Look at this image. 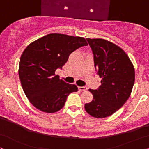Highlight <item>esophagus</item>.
Wrapping results in <instances>:
<instances>
[{"label":"esophagus","mask_w":149,"mask_h":149,"mask_svg":"<svg viewBox=\"0 0 149 149\" xmlns=\"http://www.w3.org/2000/svg\"><path fill=\"white\" fill-rule=\"evenodd\" d=\"M78 89H79V91H85L87 90V87L86 86H78Z\"/></svg>","instance_id":"1"}]
</instances>
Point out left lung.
I'll return each mask as SVG.
<instances>
[{
    "label": "left lung",
    "instance_id": "8db88e82",
    "mask_svg": "<svg viewBox=\"0 0 149 149\" xmlns=\"http://www.w3.org/2000/svg\"><path fill=\"white\" fill-rule=\"evenodd\" d=\"M86 40L93 51L95 69L102 80L98 89L88 90L93 99L84 108L93 117H108L130 97L135 82L134 67L123 49L114 43L103 39Z\"/></svg>",
    "mask_w": 149,
    "mask_h": 149
}]
</instances>
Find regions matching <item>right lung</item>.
<instances>
[{
  "mask_svg": "<svg viewBox=\"0 0 149 149\" xmlns=\"http://www.w3.org/2000/svg\"><path fill=\"white\" fill-rule=\"evenodd\" d=\"M88 45L84 37L52 33L41 37L26 47L21 55L19 77L31 104L46 113L60 110L71 93L78 87L55 75V71L67 63L69 55Z\"/></svg>",
  "mask_w": 149,
  "mask_h": 149,
  "instance_id": "1",
  "label": "right lung"
}]
</instances>
